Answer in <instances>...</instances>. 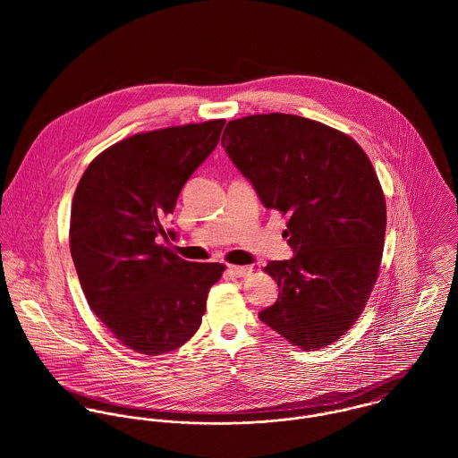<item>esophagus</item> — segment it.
<instances>
[{
  "label": "esophagus",
  "mask_w": 458,
  "mask_h": 458,
  "mask_svg": "<svg viewBox=\"0 0 458 458\" xmlns=\"http://www.w3.org/2000/svg\"><path fill=\"white\" fill-rule=\"evenodd\" d=\"M229 271L234 275V276H238V278H242V276H250L252 275V267L250 266H229Z\"/></svg>",
  "instance_id": "obj_1"
}]
</instances>
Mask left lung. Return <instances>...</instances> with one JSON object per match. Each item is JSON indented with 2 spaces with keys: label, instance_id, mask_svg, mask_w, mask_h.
<instances>
[{
  "label": "left lung",
  "instance_id": "left-lung-1",
  "mask_svg": "<svg viewBox=\"0 0 458 458\" xmlns=\"http://www.w3.org/2000/svg\"><path fill=\"white\" fill-rule=\"evenodd\" d=\"M222 146L262 204L287 215L294 256L264 271L278 284L264 325L303 351L356 323L383 259L386 199L361 146L314 120L254 114L227 123Z\"/></svg>",
  "mask_w": 458,
  "mask_h": 458
}]
</instances>
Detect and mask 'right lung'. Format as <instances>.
<instances>
[{
  "label": "right lung",
  "instance_id": "right-lung-1",
  "mask_svg": "<svg viewBox=\"0 0 458 458\" xmlns=\"http://www.w3.org/2000/svg\"><path fill=\"white\" fill-rule=\"evenodd\" d=\"M225 120L127 137L84 171L72 200L70 254L88 305L131 351L158 356L200 327L220 262H189L160 238L178 196L215 149Z\"/></svg>",
  "mask_w": 458,
  "mask_h": 458
}]
</instances>
